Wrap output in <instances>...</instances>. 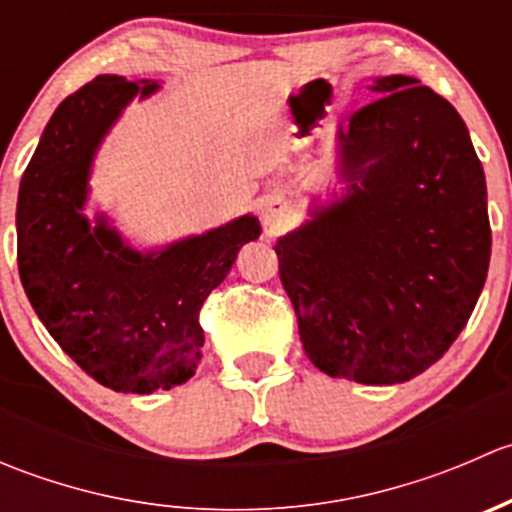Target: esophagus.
<instances>
[{
    "label": "esophagus",
    "instance_id": "1",
    "mask_svg": "<svg viewBox=\"0 0 512 512\" xmlns=\"http://www.w3.org/2000/svg\"><path fill=\"white\" fill-rule=\"evenodd\" d=\"M262 220H265V225L270 227V232L280 230L282 223H285V205L272 203L270 208H265V213H262Z\"/></svg>",
    "mask_w": 512,
    "mask_h": 512
}]
</instances>
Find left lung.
<instances>
[{
  "label": "left lung",
  "mask_w": 512,
  "mask_h": 512,
  "mask_svg": "<svg viewBox=\"0 0 512 512\" xmlns=\"http://www.w3.org/2000/svg\"><path fill=\"white\" fill-rule=\"evenodd\" d=\"M339 128L344 200L275 245L312 364L401 384L448 352L490 262L483 165L456 108L411 76Z\"/></svg>",
  "instance_id": "8db88e82"
}]
</instances>
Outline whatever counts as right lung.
Masks as SVG:
<instances>
[{
    "label": "right lung",
    "mask_w": 512,
    "mask_h": 512,
    "mask_svg": "<svg viewBox=\"0 0 512 512\" xmlns=\"http://www.w3.org/2000/svg\"><path fill=\"white\" fill-rule=\"evenodd\" d=\"M156 81L96 76L66 96L46 123L19 183L17 262L34 312L61 349L98 384L123 394L170 389L203 356L200 307L230 272L245 242L260 237L252 215L160 252L123 245L81 208L94 153L133 96Z\"/></svg>",
    "instance_id": "right-lung-1"
}]
</instances>
